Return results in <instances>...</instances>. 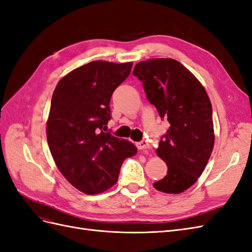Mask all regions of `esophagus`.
<instances>
[{"label":"esophagus","instance_id":"esophagus-1","mask_svg":"<svg viewBox=\"0 0 252 252\" xmlns=\"http://www.w3.org/2000/svg\"><path fill=\"white\" fill-rule=\"evenodd\" d=\"M136 147H138V149L144 150V149H149L150 145L146 141H141L139 143H136Z\"/></svg>","mask_w":252,"mask_h":252}]
</instances>
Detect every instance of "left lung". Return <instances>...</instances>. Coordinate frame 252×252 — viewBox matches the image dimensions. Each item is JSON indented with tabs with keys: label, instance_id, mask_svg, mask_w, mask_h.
I'll list each match as a JSON object with an SVG mask.
<instances>
[{
	"label": "left lung",
	"instance_id": "8db88e82",
	"mask_svg": "<svg viewBox=\"0 0 252 252\" xmlns=\"http://www.w3.org/2000/svg\"><path fill=\"white\" fill-rule=\"evenodd\" d=\"M133 75L142 81L159 117L170 124L157 149L168 170L154 187L165 193H181L200 178L215 145L209 96L201 82L173 59L139 62Z\"/></svg>",
	"mask_w": 252,
	"mask_h": 252
}]
</instances>
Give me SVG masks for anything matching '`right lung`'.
<instances>
[{"instance_id":"right-lung-1","label":"right lung","mask_w":252,"mask_h":252,"mask_svg":"<svg viewBox=\"0 0 252 252\" xmlns=\"http://www.w3.org/2000/svg\"><path fill=\"white\" fill-rule=\"evenodd\" d=\"M132 62L94 61L61 79L47 120L48 146L59 170L80 191L96 194L116 184L124 159L138 149L102 131L110 120V98Z\"/></svg>"}]
</instances>
